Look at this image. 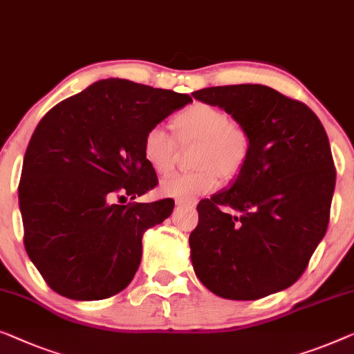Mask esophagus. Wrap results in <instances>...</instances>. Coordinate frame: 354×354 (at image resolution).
Returning <instances> with one entry per match:
<instances>
[{
  "label": "esophagus",
  "instance_id": "obj_1",
  "mask_svg": "<svg viewBox=\"0 0 354 354\" xmlns=\"http://www.w3.org/2000/svg\"><path fill=\"white\" fill-rule=\"evenodd\" d=\"M176 204H177V206H180V207L193 209L194 206H196V199H177Z\"/></svg>",
  "mask_w": 354,
  "mask_h": 354
}]
</instances>
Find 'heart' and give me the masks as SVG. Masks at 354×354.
<instances>
[{
	"label": "heart",
	"instance_id": "obj_1",
	"mask_svg": "<svg viewBox=\"0 0 354 354\" xmlns=\"http://www.w3.org/2000/svg\"><path fill=\"white\" fill-rule=\"evenodd\" d=\"M172 126L182 147L196 145L192 156L196 169L165 178L160 187L165 196L188 199L206 194L217 188L220 176L234 178L249 160V132L217 106L194 104L178 113ZM142 153L153 171L166 176L176 165L177 143L161 126H153L143 136Z\"/></svg>",
	"mask_w": 354,
	"mask_h": 354
}]
</instances>
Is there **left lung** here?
Listing matches in <instances>:
<instances>
[{
	"instance_id": "left-lung-1",
	"label": "left lung",
	"mask_w": 354,
	"mask_h": 354,
	"mask_svg": "<svg viewBox=\"0 0 354 354\" xmlns=\"http://www.w3.org/2000/svg\"><path fill=\"white\" fill-rule=\"evenodd\" d=\"M194 99L249 132V160L230 189L198 204L189 234L198 279L215 295L257 300L304 274L329 225L335 166L311 109L262 84L217 86Z\"/></svg>"
}]
</instances>
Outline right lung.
I'll return each instance as SVG.
<instances>
[{"label":"right lung","instance_id":"1","mask_svg":"<svg viewBox=\"0 0 354 354\" xmlns=\"http://www.w3.org/2000/svg\"><path fill=\"white\" fill-rule=\"evenodd\" d=\"M189 102L187 94L109 78L38 122L25 151L19 206L25 250L54 292L104 300L129 286L143 233L172 214L174 199H134L158 185L143 136Z\"/></svg>","mask_w":354,"mask_h":354}]
</instances>
